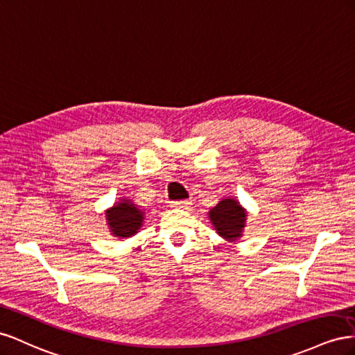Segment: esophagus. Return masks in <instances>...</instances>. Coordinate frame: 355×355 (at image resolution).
I'll use <instances>...</instances> for the list:
<instances>
[{"label": "esophagus", "mask_w": 355, "mask_h": 355, "mask_svg": "<svg viewBox=\"0 0 355 355\" xmlns=\"http://www.w3.org/2000/svg\"><path fill=\"white\" fill-rule=\"evenodd\" d=\"M190 205H191V200H190V199H181V200H174V202H171V207H174V208H183V209H187Z\"/></svg>", "instance_id": "34e87169"}]
</instances>
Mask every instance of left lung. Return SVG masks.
<instances>
[{"label":"left lung","instance_id":"8db88e82","mask_svg":"<svg viewBox=\"0 0 355 355\" xmlns=\"http://www.w3.org/2000/svg\"><path fill=\"white\" fill-rule=\"evenodd\" d=\"M245 211L236 200L223 199L216 208L209 211V218L214 225L218 234L226 238L235 241L242 235V229L245 225Z\"/></svg>","mask_w":355,"mask_h":355}]
</instances>
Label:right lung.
Instances as JSON below:
<instances>
[{
  "label": "right lung",
  "instance_id": "add662e5",
  "mask_svg": "<svg viewBox=\"0 0 355 355\" xmlns=\"http://www.w3.org/2000/svg\"><path fill=\"white\" fill-rule=\"evenodd\" d=\"M143 211L138 209L132 202H119L111 209L107 211L108 226L113 235L120 238H128L137 234V230L143 225Z\"/></svg>",
  "mask_w": 355,
  "mask_h": 355
}]
</instances>
